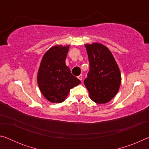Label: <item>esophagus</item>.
Returning <instances> with one entry per match:
<instances>
[{"label": "esophagus", "mask_w": 149, "mask_h": 149, "mask_svg": "<svg viewBox=\"0 0 149 149\" xmlns=\"http://www.w3.org/2000/svg\"><path fill=\"white\" fill-rule=\"evenodd\" d=\"M77 78H78V79H79L80 81H82V79H83V76H82V75H79V76L77 77Z\"/></svg>", "instance_id": "34e87169"}]
</instances>
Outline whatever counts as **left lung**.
Instances as JSON below:
<instances>
[{
    "mask_svg": "<svg viewBox=\"0 0 149 149\" xmlns=\"http://www.w3.org/2000/svg\"><path fill=\"white\" fill-rule=\"evenodd\" d=\"M90 70L84 84L93 101L105 104L119 91L122 76L116 62L108 48L99 42L85 44Z\"/></svg>",
    "mask_w": 149,
    "mask_h": 149,
    "instance_id": "left-lung-1",
    "label": "left lung"
}]
</instances>
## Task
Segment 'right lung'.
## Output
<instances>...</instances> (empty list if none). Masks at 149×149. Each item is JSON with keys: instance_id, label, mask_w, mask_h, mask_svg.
<instances>
[{"instance_id": "add662e5", "label": "right lung", "mask_w": 149, "mask_h": 149, "mask_svg": "<svg viewBox=\"0 0 149 149\" xmlns=\"http://www.w3.org/2000/svg\"><path fill=\"white\" fill-rule=\"evenodd\" d=\"M70 45H54L45 52L37 73V84L42 95L52 103L64 101L72 88L81 81L65 65Z\"/></svg>"}]
</instances>
